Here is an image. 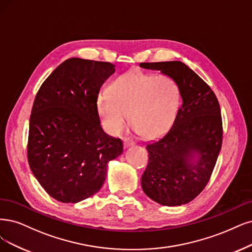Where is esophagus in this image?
<instances>
[{"mask_svg":"<svg viewBox=\"0 0 252 252\" xmlns=\"http://www.w3.org/2000/svg\"><path fill=\"white\" fill-rule=\"evenodd\" d=\"M135 143L133 142V141H131V140H128V139H125L124 140V146H125V148H127V147H129V146H133Z\"/></svg>","mask_w":252,"mask_h":252,"instance_id":"1","label":"esophagus"}]
</instances>
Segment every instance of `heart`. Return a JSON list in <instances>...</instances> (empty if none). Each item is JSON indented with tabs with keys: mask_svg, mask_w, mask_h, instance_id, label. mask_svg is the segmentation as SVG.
Returning a JSON list of instances; mask_svg holds the SVG:
<instances>
[{
	"mask_svg": "<svg viewBox=\"0 0 252 252\" xmlns=\"http://www.w3.org/2000/svg\"><path fill=\"white\" fill-rule=\"evenodd\" d=\"M180 106V91L166 77L128 71L101 93L96 102L101 125L111 135L119 134L128 121L143 138L157 139L169 131Z\"/></svg>",
	"mask_w": 252,
	"mask_h": 252,
	"instance_id": "obj_1",
	"label": "heart"
}]
</instances>
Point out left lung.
Masks as SVG:
<instances>
[{
  "label": "left lung",
  "instance_id": "1",
  "mask_svg": "<svg viewBox=\"0 0 252 252\" xmlns=\"http://www.w3.org/2000/svg\"><path fill=\"white\" fill-rule=\"evenodd\" d=\"M140 66L172 79L182 97L171 128L146 145L150 160L141 178L142 189L162 206H181L204 189L216 165L223 133L219 102L208 84L181 61Z\"/></svg>",
  "mask_w": 252,
  "mask_h": 252
}]
</instances>
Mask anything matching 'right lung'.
I'll list each match as a JSON object with an SVG mask.
<instances>
[{
    "mask_svg": "<svg viewBox=\"0 0 252 252\" xmlns=\"http://www.w3.org/2000/svg\"><path fill=\"white\" fill-rule=\"evenodd\" d=\"M109 62L70 58L40 86L30 116L28 162L41 187L64 203L94 195L108 163L124 152L123 141L102 131L96 107Z\"/></svg>",
    "mask_w": 252,
    "mask_h": 252,
    "instance_id": "right-lung-1",
    "label": "right lung"
}]
</instances>
